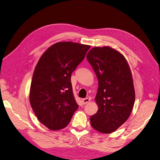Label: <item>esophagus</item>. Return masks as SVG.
I'll return each instance as SVG.
<instances>
[{
    "label": "esophagus",
    "mask_w": 160,
    "mask_h": 160,
    "mask_svg": "<svg viewBox=\"0 0 160 160\" xmlns=\"http://www.w3.org/2000/svg\"><path fill=\"white\" fill-rule=\"evenodd\" d=\"M90 101V99L88 98H84L82 99V102H83V104L85 105V104H87Z\"/></svg>",
    "instance_id": "34e87169"
}]
</instances>
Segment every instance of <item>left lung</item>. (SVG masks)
Instances as JSON below:
<instances>
[{
	"instance_id": "obj_1",
	"label": "left lung",
	"mask_w": 160,
	"mask_h": 160,
	"mask_svg": "<svg viewBox=\"0 0 160 160\" xmlns=\"http://www.w3.org/2000/svg\"><path fill=\"white\" fill-rule=\"evenodd\" d=\"M86 57L99 81L95 99L99 109L91 116V125L110 133L126 122L132 111L135 97L132 72L125 57L111 47H94Z\"/></svg>"
}]
</instances>
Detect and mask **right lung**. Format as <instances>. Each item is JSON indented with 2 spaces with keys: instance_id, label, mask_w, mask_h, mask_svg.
I'll return each instance as SVG.
<instances>
[{
  "instance_id": "1",
  "label": "right lung",
  "mask_w": 160,
  "mask_h": 160,
  "mask_svg": "<svg viewBox=\"0 0 160 160\" xmlns=\"http://www.w3.org/2000/svg\"><path fill=\"white\" fill-rule=\"evenodd\" d=\"M89 48L72 42H57L38 62L31 81L30 103L37 119L51 130L65 128L79 108L71 77Z\"/></svg>"
}]
</instances>
